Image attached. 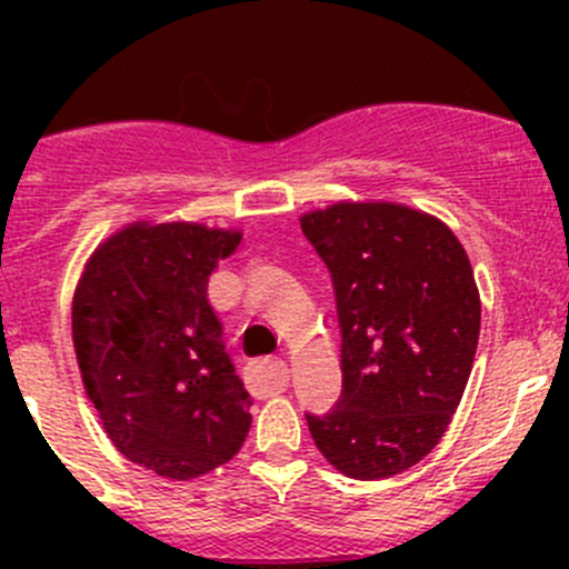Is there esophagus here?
<instances>
[{
  "instance_id": "esophagus-1",
  "label": "esophagus",
  "mask_w": 569,
  "mask_h": 569,
  "mask_svg": "<svg viewBox=\"0 0 569 569\" xmlns=\"http://www.w3.org/2000/svg\"><path fill=\"white\" fill-rule=\"evenodd\" d=\"M248 386L258 396L283 393L286 386H289V366L280 358L252 360L248 366Z\"/></svg>"
}]
</instances>
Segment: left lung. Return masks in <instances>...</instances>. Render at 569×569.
I'll return each instance as SVG.
<instances>
[{
    "label": "left lung",
    "mask_w": 569,
    "mask_h": 569,
    "mask_svg": "<svg viewBox=\"0 0 569 569\" xmlns=\"http://www.w3.org/2000/svg\"><path fill=\"white\" fill-rule=\"evenodd\" d=\"M300 226L330 269L343 375L308 429L343 476L388 479L440 443L468 386L481 325L468 252L401 203H332Z\"/></svg>",
    "instance_id": "left-lung-1"
}]
</instances>
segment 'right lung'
Listing matches in <instances>:
<instances>
[{
	"instance_id": "right-lung-1",
	"label": "right lung",
	"mask_w": 569,
	"mask_h": 569,
	"mask_svg": "<svg viewBox=\"0 0 569 569\" xmlns=\"http://www.w3.org/2000/svg\"><path fill=\"white\" fill-rule=\"evenodd\" d=\"M242 242L198 222H131L96 248L71 330L84 391L126 460L189 481L250 432V393L209 306V274Z\"/></svg>"
}]
</instances>
